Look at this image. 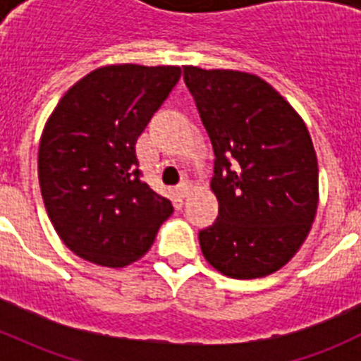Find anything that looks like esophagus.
I'll use <instances>...</instances> for the list:
<instances>
[{
    "mask_svg": "<svg viewBox=\"0 0 361 361\" xmlns=\"http://www.w3.org/2000/svg\"><path fill=\"white\" fill-rule=\"evenodd\" d=\"M190 190H191V183L190 180H180V183H178V186H177V193H178V197H186L188 193H190Z\"/></svg>",
    "mask_w": 361,
    "mask_h": 361,
    "instance_id": "34e87169",
    "label": "esophagus"
}]
</instances>
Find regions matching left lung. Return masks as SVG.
Returning a JSON list of instances; mask_svg holds the SVG:
<instances>
[{
  "mask_svg": "<svg viewBox=\"0 0 361 361\" xmlns=\"http://www.w3.org/2000/svg\"><path fill=\"white\" fill-rule=\"evenodd\" d=\"M215 152L219 216L199 233L229 279H260L295 257L318 208V161L295 108L255 73L183 66Z\"/></svg>",
  "mask_w": 361,
  "mask_h": 361,
  "instance_id": "8db88e82",
  "label": "left lung"
}]
</instances>
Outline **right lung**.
Segmentation results:
<instances>
[{
	"instance_id": "obj_1",
	"label": "right lung",
	"mask_w": 361,
	"mask_h": 361,
	"mask_svg": "<svg viewBox=\"0 0 361 361\" xmlns=\"http://www.w3.org/2000/svg\"><path fill=\"white\" fill-rule=\"evenodd\" d=\"M178 78V66H101L63 95L44 124L37 155L44 208L66 247L88 262H135L173 213L142 180L135 142Z\"/></svg>"
}]
</instances>
